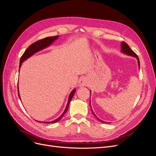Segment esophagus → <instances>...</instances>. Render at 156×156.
Here are the masks:
<instances>
[{"label":"esophagus","mask_w":156,"mask_h":156,"mask_svg":"<svg viewBox=\"0 0 156 156\" xmlns=\"http://www.w3.org/2000/svg\"><path fill=\"white\" fill-rule=\"evenodd\" d=\"M87 84H88L87 80L85 78H83V79H81V80L79 82V86H81V87L87 86Z\"/></svg>","instance_id":"1"}]
</instances>
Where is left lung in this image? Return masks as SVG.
I'll return each mask as SVG.
<instances>
[{
    "mask_svg": "<svg viewBox=\"0 0 156 156\" xmlns=\"http://www.w3.org/2000/svg\"><path fill=\"white\" fill-rule=\"evenodd\" d=\"M121 51H122V53H124V54H126V55H129V56H133V57H135L136 59H137V61H138V65H139V69H140V62H139V59L138 56L136 55L134 53V52L133 51V50H132V49L129 48V45H127V44L126 43V42H124V41H122V43H121ZM90 94H91V91L90 92ZM89 105H90V106L91 111H92V112L93 115L94 116V117H95L96 119L99 122H102V123L108 124V122H104V121H103V120H100V119H99V118H98V116L95 115V113L94 112V111H93V110H92V107H91V101H90Z\"/></svg>",
    "mask_w": 156,
    "mask_h": 156,
    "instance_id": "left-lung-1",
    "label": "left lung"
}]
</instances>
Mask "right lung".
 Masks as SVG:
<instances>
[{"label":"right lung","mask_w":156,"mask_h":156,"mask_svg":"<svg viewBox=\"0 0 156 156\" xmlns=\"http://www.w3.org/2000/svg\"><path fill=\"white\" fill-rule=\"evenodd\" d=\"M58 37V36H52V37H45V38L40 40L37 41L36 42H34V44H31L29 48H28L26 51H25V53H23V55H22V56L21 57L20 59V68L21 66V64L24 62L25 60H27V58H29V57L32 55H33L34 54H35L37 52H38L42 49H44L45 48H47L48 47H49V45H51L52 44V43L54 41H55L56 39H57ZM20 71V70H19ZM75 92V88H74L73 90L71 92L69 98H68V103L66 105V108L64 111L63 112V113L62 115H61L58 119H56L55 120H53L51 122H41V121H38L39 122H41V123H44V124H53V123H56V122H58L61 119H62V116L66 114V112H67L68 109V107H69V103L72 100V99L74 95ZM18 95H19V98H20V94H19V87H18Z\"/></svg>","instance_id":"right-lung-1"}]
</instances>
